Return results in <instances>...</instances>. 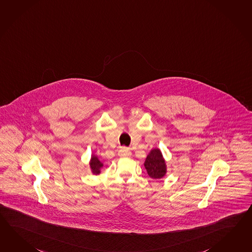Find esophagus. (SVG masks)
Segmentation results:
<instances>
[{"label":"esophagus","instance_id":"obj_1","mask_svg":"<svg viewBox=\"0 0 252 252\" xmlns=\"http://www.w3.org/2000/svg\"><path fill=\"white\" fill-rule=\"evenodd\" d=\"M132 155V153L130 150H128L127 148L126 147H122L118 150V156L119 157H130Z\"/></svg>","mask_w":252,"mask_h":252}]
</instances>
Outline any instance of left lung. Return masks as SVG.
Listing matches in <instances>:
<instances>
[{"mask_svg":"<svg viewBox=\"0 0 252 252\" xmlns=\"http://www.w3.org/2000/svg\"><path fill=\"white\" fill-rule=\"evenodd\" d=\"M147 174L153 179H161L166 173L165 162L159 149L152 150L147 156L145 162Z\"/></svg>","mask_w":252,"mask_h":252,"instance_id":"left-lung-1","label":"left lung"}]
</instances>
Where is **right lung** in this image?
Here are the masks:
<instances>
[{
	"label": "right lung",
	"instance_id": "obj_1",
	"mask_svg": "<svg viewBox=\"0 0 252 252\" xmlns=\"http://www.w3.org/2000/svg\"><path fill=\"white\" fill-rule=\"evenodd\" d=\"M90 167L93 174H98L100 173L101 168L103 167V163L100 162L97 157H92L90 161Z\"/></svg>",
	"mask_w": 252,
	"mask_h": 252
}]
</instances>
